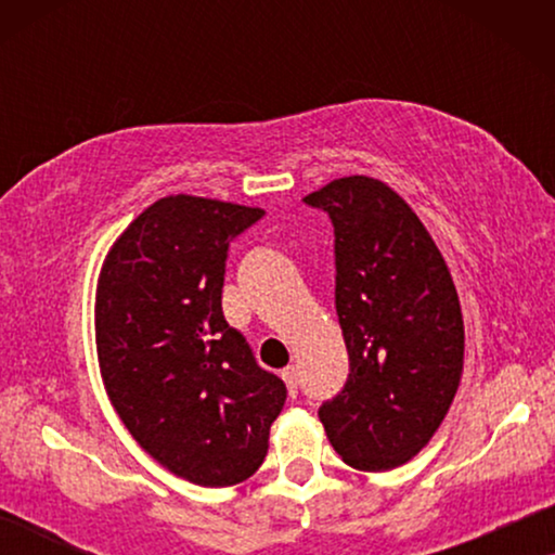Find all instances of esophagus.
Returning a JSON list of instances; mask_svg holds the SVG:
<instances>
[{"instance_id":"34e87169","label":"esophagus","mask_w":555,"mask_h":555,"mask_svg":"<svg viewBox=\"0 0 555 555\" xmlns=\"http://www.w3.org/2000/svg\"><path fill=\"white\" fill-rule=\"evenodd\" d=\"M280 376H283V382L287 384V391H291V397H295V393H298V384H300L298 382V369L287 366Z\"/></svg>"}]
</instances>
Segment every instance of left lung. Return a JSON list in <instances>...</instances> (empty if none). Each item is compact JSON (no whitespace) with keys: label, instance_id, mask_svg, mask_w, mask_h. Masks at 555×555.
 Returning a JSON list of instances; mask_svg holds the SVG:
<instances>
[{"label":"left lung","instance_id":"left-lung-1","mask_svg":"<svg viewBox=\"0 0 555 555\" xmlns=\"http://www.w3.org/2000/svg\"><path fill=\"white\" fill-rule=\"evenodd\" d=\"M331 217L336 313L348 378L318 409L346 465L384 473L429 442L462 376L465 325L435 240L401 196L369 177L308 194Z\"/></svg>","mask_w":555,"mask_h":555}]
</instances>
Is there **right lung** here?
Instances as JSON below:
<instances>
[{"mask_svg":"<svg viewBox=\"0 0 555 555\" xmlns=\"http://www.w3.org/2000/svg\"><path fill=\"white\" fill-rule=\"evenodd\" d=\"M262 217L164 196L120 234L98 280L95 344L113 406L151 457L204 488L257 473L287 397L222 313L230 242Z\"/></svg>","mask_w":555,"mask_h":555,"instance_id":"right-lung-1","label":"right lung"}]
</instances>
